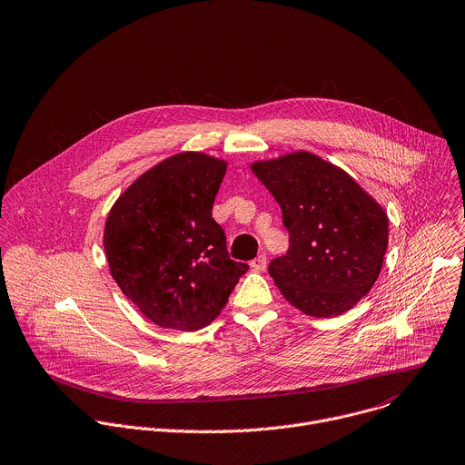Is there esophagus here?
Here are the masks:
<instances>
[{"mask_svg": "<svg viewBox=\"0 0 465 465\" xmlns=\"http://www.w3.org/2000/svg\"><path fill=\"white\" fill-rule=\"evenodd\" d=\"M250 266H252L255 272H262V270L266 268V255H264V253L257 255V257L250 262Z\"/></svg>", "mask_w": 465, "mask_h": 465, "instance_id": "34e87169", "label": "esophagus"}]
</instances>
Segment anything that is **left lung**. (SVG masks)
<instances>
[{"label": "left lung", "mask_w": 465, "mask_h": 465, "mask_svg": "<svg viewBox=\"0 0 465 465\" xmlns=\"http://www.w3.org/2000/svg\"><path fill=\"white\" fill-rule=\"evenodd\" d=\"M282 212L286 255L268 272L306 316L347 312L374 286L389 244L385 210L341 168L308 151L252 164Z\"/></svg>", "instance_id": "8db88e82"}]
</instances>
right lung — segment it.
<instances>
[{"mask_svg":"<svg viewBox=\"0 0 465 465\" xmlns=\"http://www.w3.org/2000/svg\"><path fill=\"white\" fill-rule=\"evenodd\" d=\"M228 163L184 151L142 173L113 204L104 250L138 311L163 329L193 332L228 302L248 264L232 261L212 208Z\"/></svg>","mask_w":465,"mask_h":465,"instance_id":"1","label":"right lung"}]
</instances>
